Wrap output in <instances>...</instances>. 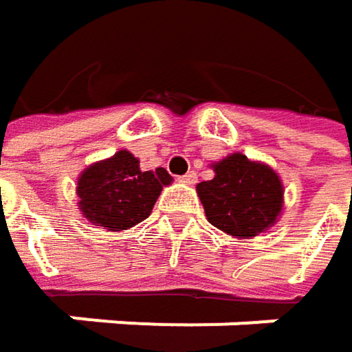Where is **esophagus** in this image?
Instances as JSON below:
<instances>
[{"label":"esophagus","instance_id":"1","mask_svg":"<svg viewBox=\"0 0 352 352\" xmlns=\"http://www.w3.org/2000/svg\"><path fill=\"white\" fill-rule=\"evenodd\" d=\"M179 181H181V183H187V185H193V183L197 181V175H195L193 171H189V173H185L183 177H179Z\"/></svg>","mask_w":352,"mask_h":352}]
</instances>
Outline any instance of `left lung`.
<instances>
[{
  "mask_svg": "<svg viewBox=\"0 0 352 352\" xmlns=\"http://www.w3.org/2000/svg\"><path fill=\"white\" fill-rule=\"evenodd\" d=\"M216 175L197 183L208 222L230 236L248 239L267 230L283 206V185L267 165L236 153L214 165Z\"/></svg>",
  "mask_w": 352,
  "mask_h": 352,
  "instance_id": "1",
  "label": "left lung"
}]
</instances>
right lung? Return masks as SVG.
I'll use <instances>...</instances> for the list:
<instances>
[{
    "label": "right lung",
    "mask_w": 352,
    "mask_h": 352,
    "mask_svg": "<svg viewBox=\"0 0 352 352\" xmlns=\"http://www.w3.org/2000/svg\"><path fill=\"white\" fill-rule=\"evenodd\" d=\"M171 175L159 167L140 171L138 159L128 151L91 165L79 177L77 195L83 216L107 230H126L148 218L161 189Z\"/></svg>",
    "instance_id": "add662e5"
}]
</instances>
